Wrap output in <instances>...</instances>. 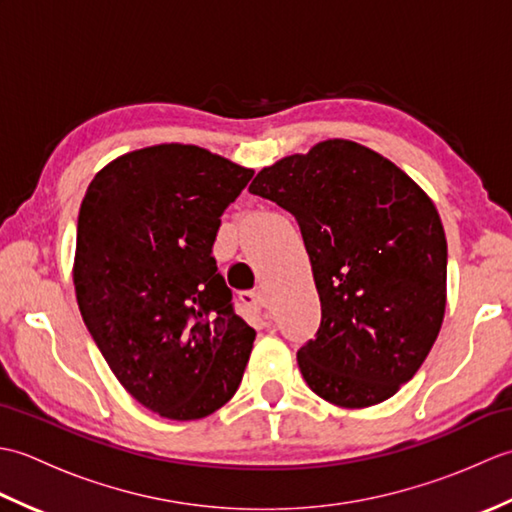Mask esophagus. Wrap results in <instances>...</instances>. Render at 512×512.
Masks as SVG:
<instances>
[{
  "mask_svg": "<svg viewBox=\"0 0 512 512\" xmlns=\"http://www.w3.org/2000/svg\"><path fill=\"white\" fill-rule=\"evenodd\" d=\"M237 299H239V303H244V306H248V308L262 310V297H259V292L244 290V292H239Z\"/></svg>",
  "mask_w": 512,
  "mask_h": 512,
  "instance_id": "34e87169",
  "label": "esophagus"
}]
</instances>
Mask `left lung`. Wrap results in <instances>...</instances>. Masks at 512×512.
<instances>
[{
  "instance_id": "left-lung-1",
  "label": "left lung",
  "mask_w": 512,
  "mask_h": 512,
  "mask_svg": "<svg viewBox=\"0 0 512 512\" xmlns=\"http://www.w3.org/2000/svg\"><path fill=\"white\" fill-rule=\"evenodd\" d=\"M250 193L295 215L321 299L297 363L314 394L358 409L409 383L438 339L447 239L424 191L352 140H325L257 173Z\"/></svg>"
}]
</instances>
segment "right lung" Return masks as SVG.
<instances>
[{
  "mask_svg": "<svg viewBox=\"0 0 512 512\" xmlns=\"http://www.w3.org/2000/svg\"><path fill=\"white\" fill-rule=\"evenodd\" d=\"M253 171L193 145L132 151L96 173L76 226L85 328L140 405L198 420L233 398L255 330L233 308L213 244Z\"/></svg>",
  "mask_w": 512,
  "mask_h": 512,
  "instance_id": "obj_1",
  "label": "right lung"
}]
</instances>
